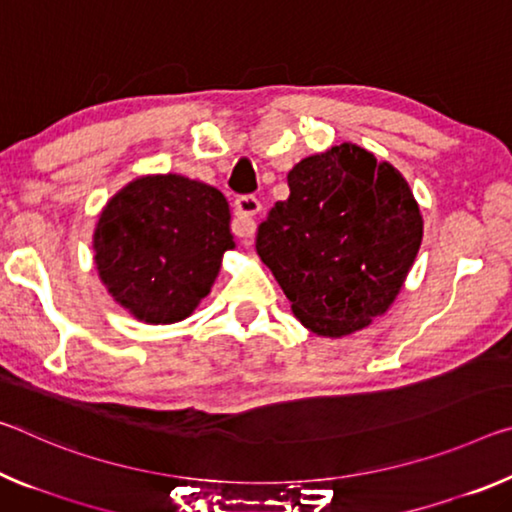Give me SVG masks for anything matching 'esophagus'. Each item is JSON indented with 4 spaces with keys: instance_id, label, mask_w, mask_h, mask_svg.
<instances>
[{
    "instance_id": "obj_1",
    "label": "esophagus",
    "mask_w": 512,
    "mask_h": 512,
    "mask_svg": "<svg viewBox=\"0 0 512 512\" xmlns=\"http://www.w3.org/2000/svg\"><path fill=\"white\" fill-rule=\"evenodd\" d=\"M262 209V202L255 196H239L234 202V225L232 232L237 234L239 239H248L255 234V216Z\"/></svg>"
}]
</instances>
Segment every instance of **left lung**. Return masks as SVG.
Here are the masks:
<instances>
[{"instance_id": "obj_1", "label": "left lung", "mask_w": 512, "mask_h": 512, "mask_svg": "<svg viewBox=\"0 0 512 512\" xmlns=\"http://www.w3.org/2000/svg\"><path fill=\"white\" fill-rule=\"evenodd\" d=\"M287 182L289 198L257 227V253L305 328L351 335L385 314L415 262V196L399 170L351 143L303 159Z\"/></svg>"}]
</instances>
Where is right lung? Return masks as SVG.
<instances>
[{
    "mask_svg": "<svg viewBox=\"0 0 512 512\" xmlns=\"http://www.w3.org/2000/svg\"><path fill=\"white\" fill-rule=\"evenodd\" d=\"M109 294L145 323L189 316L234 248L225 196L180 175L141 177L109 200L95 227Z\"/></svg>",
    "mask_w": 512,
    "mask_h": 512,
    "instance_id": "obj_1",
    "label": "right lung"
}]
</instances>
